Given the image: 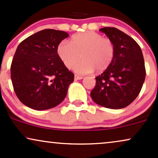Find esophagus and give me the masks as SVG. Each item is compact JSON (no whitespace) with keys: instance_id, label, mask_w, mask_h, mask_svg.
<instances>
[{"instance_id":"esophagus-1","label":"esophagus","mask_w":158,"mask_h":158,"mask_svg":"<svg viewBox=\"0 0 158 158\" xmlns=\"http://www.w3.org/2000/svg\"><path fill=\"white\" fill-rule=\"evenodd\" d=\"M74 79L76 80H80V79H83V77H81V76H78V75H75L74 76Z\"/></svg>"}]
</instances>
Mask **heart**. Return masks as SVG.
<instances>
[{
  "label": "heart",
  "mask_w": 158,
  "mask_h": 158,
  "mask_svg": "<svg viewBox=\"0 0 158 158\" xmlns=\"http://www.w3.org/2000/svg\"><path fill=\"white\" fill-rule=\"evenodd\" d=\"M115 53L111 40L95 31H85L73 35L70 43L62 41L56 47V54L66 68L73 67L78 73L86 74L107 70L113 62Z\"/></svg>",
  "instance_id": "1"
}]
</instances>
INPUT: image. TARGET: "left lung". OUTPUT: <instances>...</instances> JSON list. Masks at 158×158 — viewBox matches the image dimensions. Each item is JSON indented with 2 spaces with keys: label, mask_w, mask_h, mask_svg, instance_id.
<instances>
[{
  "label": "left lung",
  "mask_w": 158,
  "mask_h": 158,
  "mask_svg": "<svg viewBox=\"0 0 158 158\" xmlns=\"http://www.w3.org/2000/svg\"><path fill=\"white\" fill-rule=\"evenodd\" d=\"M115 44V56L110 67L96 77L90 92L96 104L110 109H121L132 103L140 94L146 69L142 51L132 37L116 28H100Z\"/></svg>",
  "instance_id": "left-lung-1"
}]
</instances>
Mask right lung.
<instances>
[{"label":"right lung","instance_id":"right-lung-1","mask_svg":"<svg viewBox=\"0 0 158 158\" xmlns=\"http://www.w3.org/2000/svg\"><path fill=\"white\" fill-rule=\"evenodd\" d=\"M69 35L58 30H42L19 44L11 64L15 94L27 107L37 110L60 104L74 79L56 54L57 45Z\"/></svg>","mask_w":158,"mask_h":158}]
</instances>
